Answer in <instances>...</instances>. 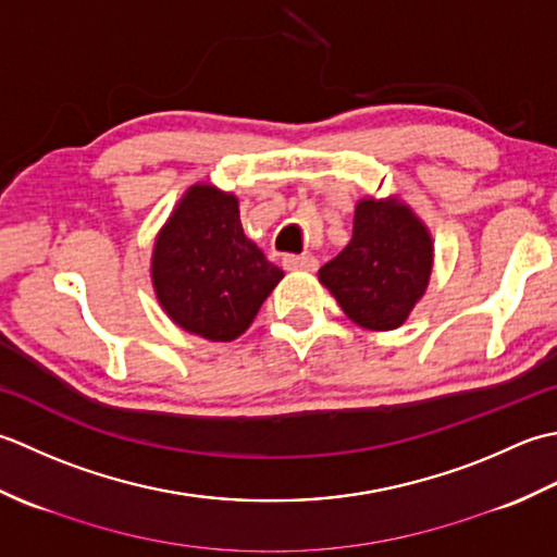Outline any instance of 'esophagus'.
Here are the masks:
<instances>
[{
    "mask_svg": "<svg viewBox=\"0 0 557 557\" xmlns=\"http://www.w3.org/2000/svg\"><path fill=\"white\" fill-rule=\"evenodd\" d=\"M283 269L288 271H314L317 259L312 255H286L283 257Z\"/></svg>",
    "mask_w": 557,
    "mask_h": 557,
    "instance_id": "34e87169",
    "label": "esophagus"
}]
</instances>
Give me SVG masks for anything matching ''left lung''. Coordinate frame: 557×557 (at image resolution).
<instances>
[{
    "instance_id": "obj_1",
    "label": "left lung",
    "mask_w": 557,
    "mask_h": 557,
    "mask_svg": "<svg viewBox=\"0 0 557 557\" xmlns=\"http://www.w3.org/2000/svg\"><path fill=\"white\" fill-rule=\"evenodd\" d=\"M433 264V235L406 201L396 195L362 197L350 243L320 269V283L350 322L392 332L425 295Z\"/></svg>"
}]
</instances>
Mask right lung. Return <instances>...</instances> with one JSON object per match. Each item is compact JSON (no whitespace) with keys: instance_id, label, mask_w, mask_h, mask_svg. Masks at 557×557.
<instances>
[{"instance_id":"obj_1","label":"right lung","mask_w":557,"mask_h":557,"mask_svg":"<svg viewBox=\"0 0 557 557\" xmlns=\"http://www.w3.org/2000/svg\"><path fill=\"white\" fill-rule=\"evenodd\" d=\"M281 278L245 235L237 197L215 185H191L156 235V300L180 329L207 342L243 336Z\"/></svg>"}]
</instances>
